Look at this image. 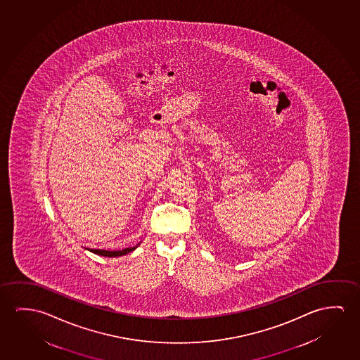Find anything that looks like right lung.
I'll list each match as a JSON object with an SVG mask.
<instances>
[{"label":"right lung","mask_w":360,"mask_h":360,"mask_svg":"<svg viewBox=\"0 0 360 360\" xmlns=\"http://www.w3.org/2000/svg\"><path fill=\"white\" fill-rule=\"evenodd\" d=\"M139 245V244H137L136 247H129V248L122 249V250H105V249H89V250L94 255H103V257H121V255H126L129 252H132Z\"/></svg>","instance_id":"obj_1"}]
</instances>
